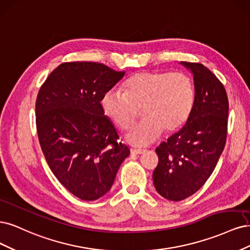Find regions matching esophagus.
Returning <instances> with one entry per match:
<instances>
[{"label":"esophagus","instance_id":"esophagus-1","mask_svg":"<svg viewBox=\"0 0 250 250\" xmlns=\"http://www.w3.org/2000/svg\"><path fill=\"white\" fill-rule=\"evenodd\" d=\"M131 152L133 155H142L146 152V149H141V148H132Z\"/></svg>","mask_w":250,"mask_h":250}]
</instances>
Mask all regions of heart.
Segmentation results:
<instances>
[{
    "instance_id": "1",
    "label": "heart",
    "mask_w": 250,
    "mask_h": 250,
    "mask_svg": "<svg viewBox=\"0 0 250 250\" xmlns=\"http://www.w3.org/2000/svg\"><path fill=\"white\" fill-rule=\"evenodd\" d=\"M195 91L192 80L182 72L143 71L125 83V92L115 88L102 99L103 110L120 130H127L142 110L143 122L132 127L125 140L135 146H146L163 131H178L193 109Z\"/></svg>"
}]
</instances>
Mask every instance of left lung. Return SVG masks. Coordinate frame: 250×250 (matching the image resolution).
I'll return each instance as SVG.
<instances>
[{
  "label": "left lung",
  "instance_id": "8db88e82",
  "mask_svg": "<svg viewBox=\"0 0 250 250\" xmlns=\"http://www.w3.org/2000/svg\"><path fill=\"white\" fill-rule=\"evenodd\" d=\"M181 64L193 75L194 104L185 125L156 148L159 163L152 173L157 192L172 201L203 187L222 154L228 133L229 100L222 83L203 64Z\"/></svg>",
  "mask_w": 250,
  "mask_h": 250
}]
</instances>
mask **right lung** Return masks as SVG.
I'll return each instance as SVG.
<instances>
[{"label": "right lung", "mask_w": 250, "mask_h": 250, "mask_svg": "<svg viewBox=\"0 0 250 250\" xmlns=\"http://www.w3.org/2000/svg\"><path fill=\"white\" fill-rule=\"evenodd\" d=\"M124 76L102 63L65 62L37 95L36 127L46 162L63 186L83 200L106 194L130 155L101 104Z\"/></svg>", "instance_id": "1"}]
</instances>
